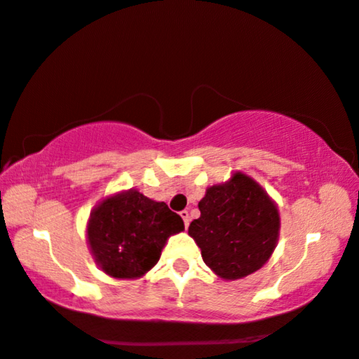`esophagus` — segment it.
<instances>
[{
    "mask_svg": "<svg viewBox=\"0 0 359 359\" xmlns=\"http://www.w3.org/2000/svg\"><path fill=\"white\" fill-rule=\"evenodd\" d=\"M180 215H181V219H183V222H184L186 227H188V225H189V220H191L188 210H181Z\"/></svg>",
    "mask_w": 359,
    "mask_h": 359,
    "instance_id": "1",
    "label": "esophagus"
}]
</instances>
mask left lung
Wrapping results in <instances>:
<instances>
[{"instance_id":"obj_1","label":"left lung","mask_w":359,"mask_h":359,"mask_svg":"<svg viewBox=\"0 0 359 359\" xmlns=\"http://www.w3.org/2000/svg\"><path fill=\"white\" fill-rule=\"evenodd\" d=\"M198 205L201 217L188 233L217 276L242 279L268 262L278 243L279 212L257 181L237 171L208 188Z\"/></svg>"}]
</instances>
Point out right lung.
<instances>
[{
	"instance_id": "1",
	"label": "right lung",
	"mask_w": 359,
	"mask_h": 359,
	"mask_svg": "<svg viewBox=\"0 0 359 359\" xmlns=\"http://www.w3.org/2000/svg\"><path fill=\"white\" fill-rule=\"evenodd\" d=\"M181 230L183 219L165 203L129 189L93 209L86 235L102 271L117 279H137L158 263L166 240Z\"/></svg>"
}]
</instances>
